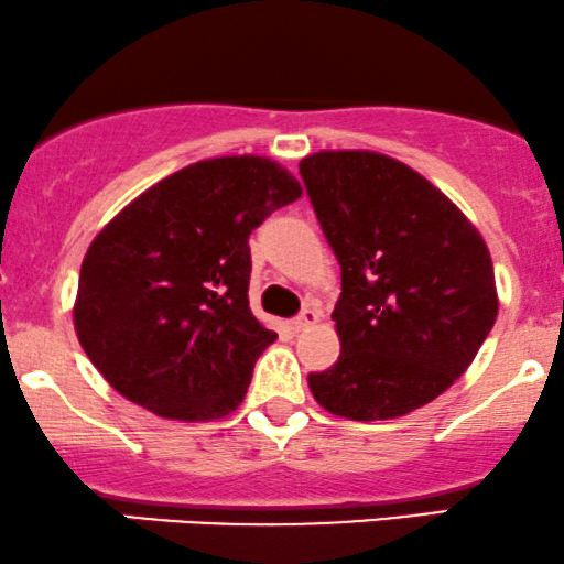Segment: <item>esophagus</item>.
Returning <instances> with one entry per match:
<instances>
[{"mask_svg":"<svg viewBox=\"0 0 564 564\" xmlns=\"http://www.w3.org/2000/svg\"><path fill=\"white\" fill-rule=\"evenodd\" d=\"M316 322H319V311H316V308H303L301 314H297L295 319H293V329H297V333H301V329L314 327Z\"/></svg>","mask_w":564,"mask_h":564,"instance_id":"34e87169","label":"esophagus"}]
</instances>
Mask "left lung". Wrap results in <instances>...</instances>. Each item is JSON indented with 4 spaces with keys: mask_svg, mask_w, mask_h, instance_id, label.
Masks as SVG:
<instances>
[{
    "mask_svg": "<svg viewBox=\"0 0 564 564\" xmlns=\"http://www.w3.org/2000/svg\"><path fill=\"white\" fill-rule=\"evenodd\" d=\"M301 176L343 276L333 311L340 359L308 375L311 393L356 422L425 406L465 375L499 314L480 231L425 176L380 152H314Z\"/></svg>",
    "mask_w": 564,
    "mask_h": 564,
    "instance_id": "left-lung-1",
    "label": "left lung"
}]
</instances>
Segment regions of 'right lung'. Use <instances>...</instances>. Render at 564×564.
Listing matches in <instances>:
<instances>
[{
    "instance_id": "1",
    "label": "right lung",
    "mask_w": 564,
    "mask_h": 564,
    "mask_svg": "<svg viewBox=\"0 0 564 564\" xmlns=\"http://www.w3.org/2000/svg\"><path fill=\"white\" fill-rule=\"evenodd\" d=\"M301 192L269 158H210L142 192L91 240L73 324L123 399L184 422L240 406L276 340L248 303V237Z\"/></svg>"
}]
</instances>
